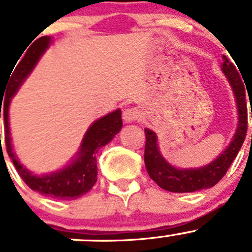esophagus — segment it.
I'll return each mask as SVG.
<instances>
[{
	"mask_svg": "<svg viewBox=\"0 0 252 252\" xmlns=\"http://www.w3.org/2000/svg\"><path fill=\"white\" fill-rule=\"evenodd\" d=\"M142 118V113L137 108H128L123 112V119L126 123H131V122L139 121Z\"/></svg>",
	"mask_w": 252,
	"mask_h": 252,
	"instance_id": "34e87169",
	"label": "esophagus"
}]
</instances>
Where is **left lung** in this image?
<instances>
[{
	"label": "left lung",
	"mask_w": 252,
	"mask_h": 252,
	"mask_svg": "<svg viewBox=\"0 0 252 252\" xmlns=\"http://www.w3.org/2000/svg\"><path fill=\"white\" fill-rule=\"evenodd\" d=\"M221 70L229 81L234 92L237 109V128L231 142L226 149L216 157L211 163L200 168L180 169L171 165L159 150L158 137L150 129L145 128V150L144 163L149 176L161 189L171 192H192L197 190L209 189L221 180L226 174L237 153L241 149L248 131V107H246V84L240 77L235 65L227 60L226 56H222ZM249 95V92H248ZM252 117V109H251Z\"/></svg>",
	"instance_id": "left-lung-1"
}]
</instances>
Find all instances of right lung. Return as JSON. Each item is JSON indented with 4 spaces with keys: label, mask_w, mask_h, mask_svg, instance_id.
<instances>
[{
    "label": "right lung",
    "mask_w": 252,
    "mask_h": 252,
    "mask_svg": "<svg viewBox=\"0 0 252 252\" xmlns=\"http://www.w3.org/2000/svg\"><path fill=\"white\" fill-rule=\"evenodd\" d=\"M51 43L52 39L49 36H43L34 41L32 46L27 49L25 57H20L21 62L16 67H13L14 72L11 70L9 76L11 78L8 77L6 88H4L6 94L3 98V105L1 103V108L3 107L2 115L4 121V142H6L8 157L12 159L13 165L16 166L23 182L31 189L39 192L41 195L55 197L58 200H74L77 197L87 194L97 182L98 168L95 155L100 148L107 145L121 131L123 126L122 110L115 109L114 112L108 113L107 115L93 122L84 134L76 157L72 158V160L62 169L43 174V175H37L28 170L23 164H21L17 155L13 152L12 138L9 131V103Z\"/></svg>",
    "instance_id": "right-lung-1"
}]
</instances>
